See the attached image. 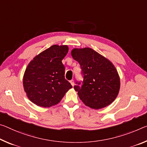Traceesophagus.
I'll return each mask as SVG.
<instances>
[{"label":"esophagus","mask_w":147,"mask_h":147,"mask_svg":"<svg viewBox=\"0 0 147 147\" xmlns=\"http://www.w3.org/2000/svg\"><path fill=\"white\" fill-rule=\"evenodd\" d=\"M70 83L71 84V85L72 86H74V80H70Z\"/></svg>","instance_id":"esophagus-1"}]
</instances>
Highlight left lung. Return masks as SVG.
Returning <instances> with one entry per match:
<instances>
[{
	"label": "left lung",
	"instance_id": "8db88e82",
	"mask_svg": "<svg viewBox=\"0 0 147 147\" xmlns=\"http://www.w3.org/2000/svg\"><path fill=\"white\" fill-rule=\"evenodd\" d=\"M73 59L80 65L83 74L80 82L74 86L75 91L86 106L100 109L115 101L119 93L120 77L115 65L106 57L90 48H74Z\"/></svg>",
	"mask_w": 147,
	"mask_h": 147
}]
</instances>
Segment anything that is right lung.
<instances>
[{
  "mask_svg": "<svg viewBox=\"0 0 147 147\" xmlns=\"http://www.w3.org/2000/svg\"><path fill=\"white\" fill-rule=\"evenodd\" d=\"M66 45H53L39 53L27 65L23 84L28 98L36 105L50 107L59 103L73 88L65 78L62 60L68 53Z\"/></svg>",
  "mask_w": 147,
  "mask_h": 147,
  "instance_id": "add662e5",
  "label": "right lung"
}]
</instances>
